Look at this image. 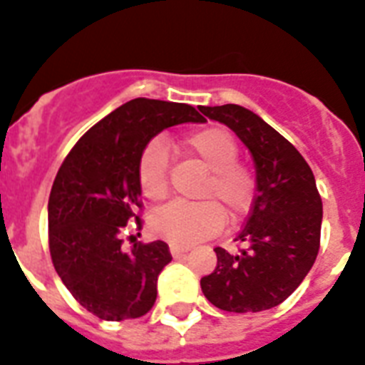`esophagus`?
Here are the masks:
<instances>
[{
	"mask_svg": "<svg viewBox=\"0 0 365 365\" xmlns=\"http://www.w3.org/2000/svg\"><path fill=\"white\" fill-rule=\"evenodd\" d=\"M189 251L187 245H176V244H170V253L173 257H180V255H185Z\"/></svg>",
	"mask_w": 365,
	"mask_h": 365,
	"instance_id": "obj_1",
	"label": "esophagus"
}]
</instances>
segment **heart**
I'll use <instances>...</instances> for the list:
<instances>
[{
  "instance_id": "b5f03b06",
  "label": "heart",
  "mask_w": 365,
  "mask_h": 365,
  "mask_svg": "<svg viewBox=\"0 0 365 365\" xmlns=\"http://www.w3.org/2000/svg\"><path fill=\"white\" fill-rule=\"evenodd\" d=\"M189 152L208 168L210 174L200 189V202H170L152 215V230L176 245H191L217 234L230 219L250 212L257 191L251 168L238 159L240 146L225 127H204L185 140ZM138 185L150 200L168 195V148L163 136L148 142L138 157Z\"/></svg>"
}]
</instances>
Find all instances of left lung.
Here are the masks:
<instances>
[{
    "label": "left lung",
    "mask_w": 365,
    "mask_h": 365,
    "mask_svg": "<svg viewBox=\"0 0 365 365\" xmlns=\"http://www.w3.org/2000/svg\"><path fill=\"white\" fill-rule=\"evenodd\" d=\"M230 127L253 155L257 195L238 234L245 250L215 247L217 266L200 279L204 296L230 313H257L285 302L321 247L322 200L306 159L260 115L240 105L198 106Z\"/></svg>",
    "instance_id": "obj_1"
}]
</instances>
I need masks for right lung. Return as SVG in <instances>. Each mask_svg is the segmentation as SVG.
Returning <instances> with one entry per match:
<instances>
[{
	"label": "right lung",
	"mask_w": 365,
	"mask_h": 365,
	"mask_svg": "<svg viewBox=\"0 0 365 365\" xmlns=\"http://www.w3.org/2000/svg\"><path fill=\"white\" fill-rule=\"evenodd\" d=\"M200 121L191 105L133 99L91 127L59 167L48 198L50 257L80 306L103 321L138 319L152 309L157 277L173 260L161 240L121 247L123 227L140 204L138 157L167 127Z\"/></svg>",
	"instance_id": "1"
}]
</instances>
